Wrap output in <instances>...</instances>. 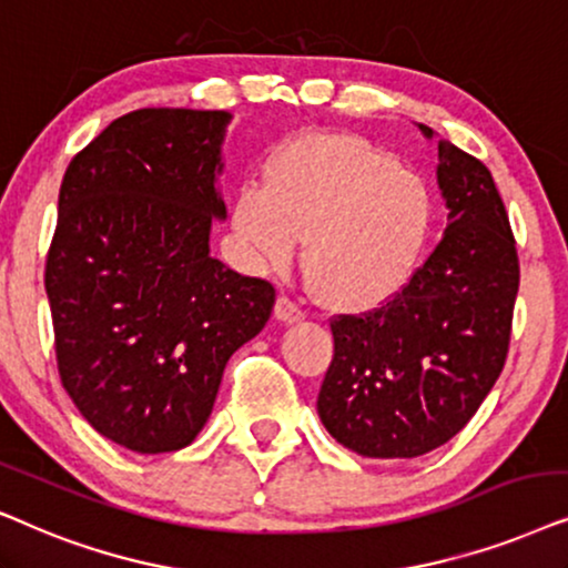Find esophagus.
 <instances>
[{
	"label": "esophagus",
	"mask_w": 568,
	"mask_h": 568,
	"mask_svg": "<svg viewBox=\"0 0 568 568\" xmlns=\"http://www.w3.org/2000/svg\"><path fill=\"white\" fill-rule=\"evenodd\" d=\"M275 316L280 322L291 324V322H298L301 316H304V308H301L291 296H280L275 304Z\"/></svg>",
	"instance_id": "esophagus-1"
}]
</instances>
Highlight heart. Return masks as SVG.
Here are the masks:
<instances>
[{
  "mask_svg": "<svg viewBox=\"0 0 568 568\" xmlns=\"http://www.w3.org/2000/svg\"><path fill=\"white\" fill-rule=\"evenodd\" d=\"M233 225L256 267H283L306 239L316 298L337 312H372L410 283L434 229V194L420 173L353 134H308L280 148L264 186L248 184Z\"/></svg>",
  "mask_w": 568,
  "mask_h": 568,
  "instance_id": "heart-1",
  "label": "heart"
}]
</instances>
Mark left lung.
<instances>
[{"mask_svg": "<svg viewBox=\"0 0 568 568\" xmlns=\"http://www.w3.org/2000/svg\"><path fill=\"white\" fill-rule=\"evenodd\" d=\"M426 138H434L420 124ZM447 231L395 298L329 320L335 355L316 410L363 457H420L467 426L509 353L519 256L494 176L438 140Z\"/></svg>", "mask_w": 568, "mask_h": 568, "instance_id": "1", "label": "left lung"}]
</instances>
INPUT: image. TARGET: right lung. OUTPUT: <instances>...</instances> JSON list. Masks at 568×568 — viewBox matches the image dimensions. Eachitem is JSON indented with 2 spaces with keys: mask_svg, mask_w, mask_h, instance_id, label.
Segmentation results:
<instances>
[{
  "mask_svg": "<svg viewBox=\"0 0 568 568\" xmlns=\"http://www.w3.org/2000/svg\"><path fill=\"white\" fill-rule=\"evenodd\" d=\"M229 111L138 109L88 142L59 189L47 296L59 379L90 426L158 455L194 442L223 368L275 288L210 256Z\"/></svg>",
  "mask_w": 568,
  "mask_h": 568,
  "instance_id": "add662e5",
  "label": "right lung"
}]
</instances>
